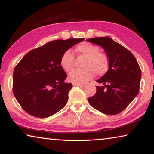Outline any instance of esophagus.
Instances as JSON below:
<instances>
[{"label": "esophagus", "instance_id": "obj_1", "mask_svg": "<svg viewBox=\"0 0 154 154\" xmlns=\"http://www.w3.org/2000/svg\"><path fill=\"white\" fill-rule=\"evenodd\" d=\"M72 85H73V86H76V87H82L84 85H83V84H78V83H72Z\"/></svg>", "mask_w": 154, "mask_h": 154}]
</instances>
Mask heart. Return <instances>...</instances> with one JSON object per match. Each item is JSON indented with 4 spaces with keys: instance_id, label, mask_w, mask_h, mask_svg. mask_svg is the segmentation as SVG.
<instances>
[{
    "instance_id": "b5f03b06",
    "label": "heart",
    "mask_w": 154,
    "mask_h": 154,
    "mask_svg": "<svg viewBox=\"0 0 154 154\" xmlns=\"http://www.w3.org/2000/svg\"><path fill=\"white\" fill-rule=\"evenodd\" d=\"M75 51L79 56L85 58L83 63V69H75L69 74V79L71 82L83 84L92 79L95 73L103 76L107 72L109 69L108 56L100 51L97 45L84 42L78 45ZM75 57L70 50L65 51L61 56L60 66L65 71H70L73 69Z\"/></svg>"
}]
</instances>
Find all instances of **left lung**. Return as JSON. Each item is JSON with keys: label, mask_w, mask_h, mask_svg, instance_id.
Returning a JSON list of instances; mask_svg holds the SVG:
<instances>
[{"label": "left lung", "mask_w": 154, "mask_h": 154, "mask_svg": "<svg viewBox=\"0 0 154 154\" xmlns=\"http://www.w3.org/2000/svg\"><path fill=\"white\" fill-rule=\"evenodd\" d=\"M102 47L109 60V69L96 82L95 95L88 98L90 105L101 113L116 115L128 106L139 92L141 71L131 52L108 36L86 40Z\"/></svg>", "instance_id": "1"}]
</instances>
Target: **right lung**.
Segmentation results:
<instances>
[{"instance_id":"add662e5","label":"right lung","mask_w":154,"mask_h":154,"mask_svg":"<svg viewBox=\"0 0 154 154\" xmlns=\"http://www.w3.org/2000/svg\"><path fill=\"white\" fill-rule=\"evenodd\" d=\"M84 38L56 40L32 49L15 66L13 92L22 109L36 118H48L66 105L72 83L60 66L65 51Z\"/></svg>"}]
</instances>
